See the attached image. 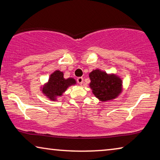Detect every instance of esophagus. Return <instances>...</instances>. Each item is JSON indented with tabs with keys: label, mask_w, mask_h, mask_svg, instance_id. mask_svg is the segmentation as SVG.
I'll return each instance as SVG.
<instances>
[{
	"label": "esophagus",
	"mask_w": 160,
	"mask_h": 160,
	"mask_svg": "<svg viewBox=\"0 0 160 160\" xmlns=\"http://www.w3.org/2000/svg\"><path fill=\"white\" fill-rule=\"evenodd\" d=\"M77 82L79 83V84L82 85L83 83V78L82 77H78L77 78Z\"/></svg>",
	"instance_id": "obj_1"
}]
</instances>
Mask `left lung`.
<instances>
[{
  "label": "left lung",
  "instance_id": "1",
  "mask_svg": "<svg viewBox=\"0 0 160 160\" xmlns=\"http://www.w3.org/2000/svg\"><path fill=\"white\" fill-rule=\"evenodd\" d=\"M89 78L92 93L102 102L116 99L122 93V81L117 75L96 69L89 73Z\"/></svg>",
  "mask_w": 160,
  "mask_h": 160
}]
</instances>
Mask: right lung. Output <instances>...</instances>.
I'll list each match as a JSON object with an SVG mask.
<instances>
[{"label": "right lung", "mask_w": 160, "mask_h": 160, "mask_svg": "<svg viewBox=\"0 0 160 160\" xmlns=\"http://www.w3.org/2000/svg\"><path fill=\"white\" fill-rule=\"evenodd\" d=\"M76 83L74 78H68L66 79L63 78V73L56 70L51 73L48 82L43 86L41 91L48 99L56 101V98L62 96L68 87L76 84Z\"/></svg>", "instance_id": "obj_1"}]
</instances>
